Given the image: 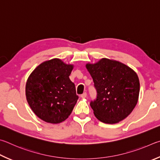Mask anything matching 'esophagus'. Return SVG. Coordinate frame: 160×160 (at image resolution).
Segmentation results:
<instances>
[{"instance_id": "obj_1", "label": "esophagus", "mask_w": 160, "mask_h": 160, "mask_svg": "<svg viewBox=\"0 0 160 160\" xmlns=\"http://www.w3.org/2000/svg\"><path fill=\"white\" fill-rule=\"evenodd\" d=\"M86 96H87V93H86V92H84L83 94L81 95V97H82V98H85Z\"/></svg>"}]
</instances>
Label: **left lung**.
<instances>
[{
    "label": "left lung",
    "mask_w": 160,
    "mask_h": 160,
    "mask_svg": "<svg viewBox=\"0 0 160 160\" xmlns=\"http://www.w3.org/2000/svg\"><path fill=\"white\" fill-rule=\"evenodd\" d=\"M93 78L96 98L90 105L96 118L105 124H116L131 114L138 102L140 82L136 73L119 62L101 59L87 64Z\"/></svg>",
    "instance_id": "1"
}]
</instances>
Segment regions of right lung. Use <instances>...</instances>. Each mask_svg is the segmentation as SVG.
<instances>
[{
	"instance_id": "obj_1",
	"label": "right lung",
	"mask_w": 160,
	"mask_h": 160,
	"mask_svg": "<svg viewBox=\"0 0 160 160\" xmlns=\"http://www.w3.org/2000/svg\"><path fill=\"white\" fill-rule=\"evenodd\" d=\"M73 66L59 59L41 63L33 70L26 84L27 102L44 122L58 124L72 113L78 96L69 79Z\"/></svg>"
}]
</instances>
